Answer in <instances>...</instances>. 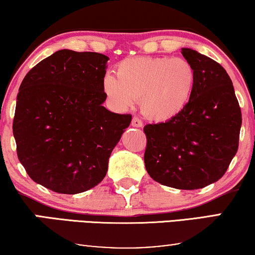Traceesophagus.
I'll return each instance as SVG.
<instances>
[{
  "label": "esophagus",
  "instance_id": "obj_1",
  "mask_svg": "<svg viewBox=\"0 0 255 255\" xmlns=\"http://www.w3.org/2000/svg\"><path fill=\"white\" fill-rule=\"evenodd\" d=\"M131 125H132V127H134V128H141L142 127V122L139 120L138 117H133V118H132V121H131Z\"/></svg>",
  "mask_w": 255,
  "mask_h": 255
}]
</instances>
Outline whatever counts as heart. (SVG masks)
Returning <instances> with one entry per match:
<instances>
[{"label":"heart","instance_id":"1","mask_svg":"<svg viewBox=\"0 0 255 255\" xmlns=\"http://www.w3.org/2000/svg\"><path fill=\"white\" fill-rule=\"evenodd\" d=\"M196 86V71L186 59L132 57L117 65L116 76L106 74L102 89L117 109H127L139 99L148 120L167 122L179 116Z\"/></svg>","mask_w":255,"mask_h":255}]
</instances>
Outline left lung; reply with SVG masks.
Segmentation results:
<instances>
[{"instance_id":"left-lung-1","label":"left lung","mask_w":255,"mask_h":255,"mask_svg":"<svg viewBox=\"0 0 255 255\" xmlns=\"http://www.w3.org/2000/svg\"><path fill=\"white\" fill-rule=\"evenodd\" d=\"M181 53L196 71L194 94L179 116L144 128V161L156 182L194 190L228 170L238 151L242 111L231 79L218 62L191 48Z\"/></svg>"}]
</instances>
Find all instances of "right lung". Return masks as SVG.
<instances>
[{"instance_id":"right-lung-1","label":"right lung","mask_w":255,"mask_h":255,"mask_svg":"<svg viewBox=\"0 0 255 255\" xmlns=\"http://www.w3.org/2000/svg\"><path fill=\"white\" fill-rule=\"evenodd\" d=\"M107 55L57 51L25 75L12 132L17 155L34 182L59 194L97 186L131 115L102 104Z\"/></svg>"}]
</instances>
